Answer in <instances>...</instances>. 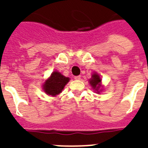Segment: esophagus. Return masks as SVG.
Instances as JSON below:
<instances>
[{"label": "esophagus", "mask_w": 148, "mask_h": 148, "mask_svg": "<svg viewBox=\"0 0 148 148\" xmlns=\"http://www.w3.org/2000/svg\"><path fill=\"white\" fill-rule=\"evenodd\" d=\"M74 79L75 80H80L81 79V76H75L74 77Z\"/></svg>", "instance_id": "34e87169"}]
</instances>
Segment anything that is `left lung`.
<instances>
[{
    "mask_svg": "<svg viewBox=\"0 0 148 148\" xmlns=\"http://www.w3.org/2000/svg\"><path fill=\"white\" fill-rule=\"evenodd\" d=\"M101 78H100V76L97 74H94L91 77V78L90 79V84L92 86L93 89H95L97 93L99 92V89H100V87H101Z\"/></svg>",
    "mask_w": 148,
    "mask_h": 148,
    "instance_id": "1",
    "label": "left lung"
}]
</instances>
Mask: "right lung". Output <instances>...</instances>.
Segmentation results:
<instances>
[{"label": "right lung", "instance_id": "add662e5", "mask_svg": "<svg viewBox=\"0 0 148 148\" xmlns=\"http://www.w3.org/2000/svg\"><path fill=\"white\" fill-rule=\"evenodd\" d=\"M69 77H66L59 72H53L43 85L44 90L47 95L56 96L61 93L64 86L69 82Z\"/></svg>", "mask_w": 148, "mask_h": 148}]
</instances>
